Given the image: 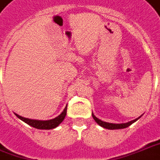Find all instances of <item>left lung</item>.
Returning a JSON list of instances; mask_svg holds the SVG:
<instances>
[{
    "instance_id": "obj_1",
    "label": "left lung",
    "mask_w": 160,
    "mask_h": 160,
    "mask_svg": "<svg viewBox=\"0 0 160 160\" xmlns=\"http://www.w3.org/2000/svg\"><path fill=\"white\" fill-rule=\"evenodd\" d=\"M92 116H93V118L96 120V122H97V124L100 125L101 127L102 128H107V129H120V128H128V127H129L130 125L133 124L134 122H135L138 118H137L134 119V120H132V121H129V122H128V123H122V124H113V123H108V122H104V121H102V120H100L99 118H97L94 114H92Z\"/></svg>"
}]
</instances>
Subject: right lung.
<instances>
[{
	"label": "right lung",
	"mask_w": 160,
	"mask_h": 160,
	"mask_svg": "<svg viewBox=\"0 0 160 160\" xmlns=\"http://www.w3.org/2000/svg\"><path fill=\"white\" fill-rule=\"evenodd\" d=\"M66 111H67V106L64 108L63 112L57 118L49 119V120H37V119H31V118H26L24 117H21L19 115L16 114L18 118H19L21 120H23L26 124H28L31 127H33L38 129H52L57 128L58 125L60 124L65 118L66 115Z\"/></svg>",
	"instance_id": "add662e5"
}]
</instances>
